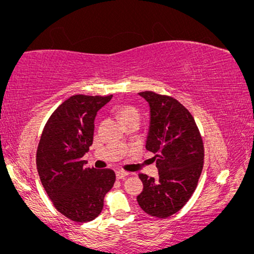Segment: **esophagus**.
Returning a JSON list of instances; mask_svg holds the SVG:
<instances>
[{
    "mask_svg": "<svg viewBox=\"0 0 254 254\" xmlns=\"http://www.w3.org/2000/svg\"><path fill=\"white\" fill-rule=\"evenodd\" d=\"M116 176H117V179H124L125 177L128 176V172H126V171H117Z\"/></svg>",
    "mask_w": 254,
    "mask_h": 254,
    "instance_id": "1",
    "label": "esophagus"
}]
</instances>
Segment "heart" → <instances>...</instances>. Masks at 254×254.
Masks as SVG:
<instances>
[{
    "mask_svg": "<svg viewBox=\"0 0 254 254\" xmlns=\"http://www.w3.org/2000/svg\"><path fill=\"white\" fill-rule=\"evenodd\" d=\"M117 114L124 125L129 123L131 120H138L140 119V114L138 111L131 105H121L118 107Z\"/></svg>",
    "mask_w": 254,
    "mask_h": 254,
    "instance_id": "b5f03b06",
    "label": "heart"
}]
</instances>
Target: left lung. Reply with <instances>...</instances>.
Masks as SVG:
<instances>
[{"mask_svg":"<svg viewBox=\"0 0 254 254\" xmlns=\"http://www.w3.org/2000/svg\"><path fill=\"white\" fill-rule=\"evenodd\" d=\"M150 106L145 149L154 152L158 178L140 173L143 190L137 202L158 218L176 214L190 199L203 168V142L190 111L170 96L138 92Z\"/></svg>","mask_w":254,"mask_h":254,"instance_id":"left-lung-1","label":"left lung"}]
</instances>
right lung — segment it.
Masks as SVG:
<instances>
[{
	"label": "right lung",
	"instance_id": "right-lung-1",
	"mask_svg": "<svg viewBox=\"0 0 254 254\" xmlns=\"http://www.w3.org/2000/svg\"><path fill=\"white\" fill-rule=\"evenodd\" d=\"M110 96L75 95L64 100L45 125L37 149V170L47 195L69 220H95L116 182L111 169H84L83 156L93 141L97 112Z\"/></svg>",
	"mask_w": 254,
	"mask_h": 254
}]
</instances>
